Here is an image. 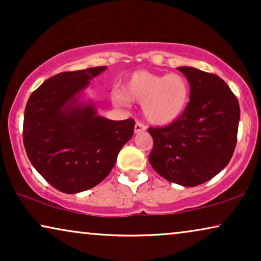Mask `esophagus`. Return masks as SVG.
I'll return each instance as SVG.
<instances>
[{"instance_id":"obj_1","label":"esophagus","mask_w":261,"mask_h":261,"mask_svg":"<svg viewBox=\"0 0 261 261\" xmlns=\"http://www.w3.org/2000/svg\"><path fill=\"white\" fill-rule=\"evenodd\" d=\"M145 130H146V126L144 123H141V122L135 123V126H134L135 133H141V132H145Z\"/></svg>"}]
</instances>
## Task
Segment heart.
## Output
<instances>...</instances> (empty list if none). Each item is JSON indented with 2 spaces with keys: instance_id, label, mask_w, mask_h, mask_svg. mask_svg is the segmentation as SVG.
Listing matches in <instances>:
<instances>
[{
  "instance_id": "b5f03b06",
  "label": "heart",
  "mask_w": 261,
  "mask_h": 261,
  "mask_svg": "<svg viewBox=\"0 0 261 261\" xmlns=\"http://www.w3.org/2000/svg\"><path fill=\"white\" fill-rule=\"evenodd\" d=\"M190 98V85L179 73L159 74L146 70L135 71L128 78L123 92H113L115 105L126 106L128 101L142 105L148 122L165 126L179 119Z\"/></svg>"
}]
</instances>
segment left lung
Returning <instances> with one entry per match:
<instances>
[{
  "mask_svg": "<svg viewBox=\"0 0 261 261\" xmlns=\"http://www.w3.org/2000/svg\"><path fill=\"white\" fill-rule=\"evenodd\" d=\"M178 70L190 84V102L179 119L149 127L153 170L183 187L203 184L230 162L237 146L240 107L229 87L214 73L190 66Z\"/></svg>",
  "mask_w": 261,
  "mask_h": 261,
  "instance_id": "obj_1",
  "label": "left lung"
}]
</instances>
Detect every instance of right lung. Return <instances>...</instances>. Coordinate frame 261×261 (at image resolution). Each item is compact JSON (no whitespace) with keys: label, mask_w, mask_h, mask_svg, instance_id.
<instances>
[{"label":"right lung","mask_w":261,"mask_h":261,"mask_svg":"<svg viewBox=\"0 0 261 261\" xmlns=\"http://www.w3.org/2000/svg\"><path fill=\"white\" fill-rule=\"evenodd\" d=\"M106 66L62 72L32 92L24 109L23 145L34 169L65 194L89 190L105 179L122 146L133 137L134 120L96 114L81 92Z\"/></svg>","instance_id":"obj_1"}]
</instances>
